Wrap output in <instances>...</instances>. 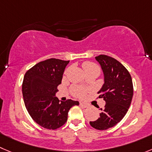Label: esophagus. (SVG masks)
<instances>
[{"instance_id":"1","label":"esophagus","mask_w":152,"mask_h":152,"mask_svg":"<svg viewBox=\"0 0 152 152\" xmlns=\"http://www.w3.org/2000/svg\"><path fill=\"white\" fill-rule=\"evenodd\" d=\"M80 106L81 107H83V108L88 107V105L87 104H83V103H80Z\"/></svg>"}]
</instances>
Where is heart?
<instances>
[{
    "label": "heart",
    "mask_w": 152,
    "mask_h": 152,
    "mask_svg": "<svg viewBox=\"0 0 152 152\" xmlns=\"http://www.w3.org/2000/svg\"><path fill=\"white\" fill-rule=\"evenodd\" d=\"M83 68L84 69L85 72L88 73V72H100V69L96 64L91 62H86L83 64ZM72 92L74 95L77 97H81L84 96L85 93H86V89H83L82 87H79V86H74L72 89Z\"/></svg>",
    "instance_id": "obj_1"
}]
</instances>
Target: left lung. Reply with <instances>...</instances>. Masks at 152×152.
<instances>
[{
  "label": "left lung",
  "instance_id": "left-lung-1",
  "mask_svg": "<svg viewBox=\"0 0 152 152\" xmlns=\"http://www.w3.org/2000/svg\"><path fill=\"white\" fill-rule=\"evenodd\" d=\"M95 60L104 74L99 98H103L106 104L100 108V117L89 124L97 130H107L120 122L128 112L134 93L132 79L125 66L115 59L99 55Z\"/></svg>",
  "mask_w": 152,
  "mask_h": 152
}]
</instances>
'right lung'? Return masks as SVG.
I'll return each mask as SVG.
<instances>
[{"label":"right lung","instance_id":"right-lung-1","mask_svg":"<svg viewBox=\"0 0 152 152\" xmlns=\"http://www.w3.org/2000/svg\"><path fill=\"white\" fill-rule=\"evenodd\" d=\"M69 61L48 59L36 64L24 75L22 94L24 104L32 118L46 129L55 130L67 121L71 107L79 105L69 99L60 102L57 86Z\"/></svg>","mask_w":152,"mask_h":152}]
</instances>
